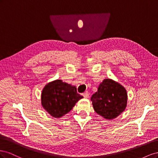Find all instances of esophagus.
Instances as JSON below:
<instances>
[{"label": "esophagus", "mask_w": 158, "mask_h": 158, "mask_svg": "<svg viewBox=\"0 0 158 158\" xmlns=\"http://www.w3.org/2000/svg\"><path fill=\"white\" fill-rule=\"evenodd\" d=\"M82 95L85 98H88L89 97V93L88 92H85L82 94Z\"/></svg>", "instance_id": "esophagus-1"}]
</instances>
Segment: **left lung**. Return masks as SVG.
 I'll return each instance as SVG.
<instances>
[{
  "label": "left lung",
  "mask_w": 158,
  "mask_h": 158,
  "mask_svg": "<svg viewBox=\"0 0 158 158\" xmlns=\"http://www.w3.org/2000/svg\"><path fill=\"white\" fill-rule=\"evenodd\" d=\"M127 100L126 89L110 78L104 79L91 98L95 111L109 120L117 118L125 111Z\"/></svg>",
  "instance_id": "8db88e82"
}]
</instances>
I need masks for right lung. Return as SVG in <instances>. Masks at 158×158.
Returning a JSON list of instances; mask_svg holds the SVG:
<instances>
[{
	"label": "right lung",
	"instance_id": "obj_1",
	"mask_svg": "<svg viewBox=\"0 0 158 158\" xmlns=\"http://www.w3.org/2000/svg\"><path fill=\"white\" fill-rule=\"evenodd\" d=\"M82 98L75 85L59 79L47 84L41 95L42 107L55 118H60L69 113Z\"/></svg>",
	"mask_w": 158,
	"mask_h": 158
}]
</instances>
